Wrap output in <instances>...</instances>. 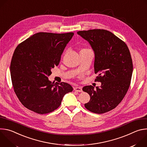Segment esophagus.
<instances>
[{
  "label": "esophagus",
  "mask_w": 147,
  "mask_h": 147,
  "mask_svg": "<svg viewBox=\"0 0 147 147\" xmlns=\"http://www.w3.org/2000/svg\"><path fill=\"white\" fill-rule=\"evenodd\" d=\"M74 90L77 91V92H81L82 91V88L81 87H74Z\"/></svg>",
  "instance_id": "1"
}]
</instances>
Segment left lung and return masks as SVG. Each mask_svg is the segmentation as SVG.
Wrapping results in <instances>:
<instances>
[{
	"label": "left lung",
	"instance_id": "8db88e82",
	"mask_svg": "<svg viewBox=\"0 0 147 147\" xmlns=\"http://www.w3.org/2000/svg\"><path fill=\"white\" fill-rule=\"evenodd\" d=\"M77 34L88 42L94 52V71L98 75L95 80L101 82L96 90L92 86L83 87L90 96L84 106L95 113H106L118 105L129 90L133 70L129 49L107 30L81 31Z\"/></svg>",
	"mask_w": 147,
	"mask_h": 147
}]
</instances>
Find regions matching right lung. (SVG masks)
I'll return each mask as SVG.
<instances>
[{"mask_svg":"<svg viewBox=\"0 0 147 147\" xmlns=\"http://www.w3.org/2000/svg\"><path fill=\"white\" fill-rule=\"evenodd\" d=\"M73 35L38 32L16 48L10 64L11 81L18 99L29 110L41 115L52 112L73 91L69 84L52 82L48 77Z\"/></svg>","mask_w":147,"mask_h":147,"instance_id":"1","label":"right lung"}]
</instances>
